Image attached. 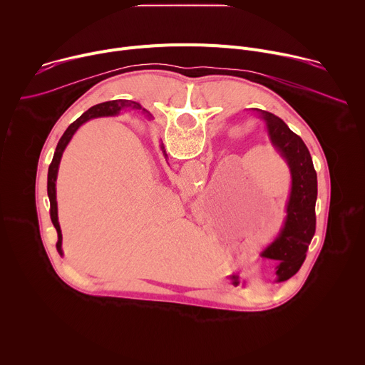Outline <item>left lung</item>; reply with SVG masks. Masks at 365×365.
I'll list each match as a JSON object with an SVG mask.
<instances>
[{
	"label": "left lung",
	"instance_id": "1",
	"mask_svg": "<svg viewBox=\"0 0 365 365\" xmlns=\"http://www.w3.org/2000/svg\"><path fill=\"white\" fill-rule=\"evenodd\" d=\"M259 114L266 120L272 143L282 153L292 172V192L284 227L279 238L263 252L266 258L279 259L276 273L279 280L284 282L299 272L315 235L318 178L303 140L277 115L267 111H259Z\"/></svg>",
	"mask_w": 365,
	"mask_h": 365
}]
</instances>
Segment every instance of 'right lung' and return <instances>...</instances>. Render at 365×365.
<instances>
[{"mask_svg": "<svg viewBox=\"0 0 365 365\" xmlns=\"http://www.w3.org/2000/svg\"><path fill=\"white\" fill-rule=\"evenodd\" d=\"M133 108H141L137 102H130L128 101H123V99H115V101H108V102H102L98 103V106H93L92 108H89L86 113H83L73 124H71L68 127V130L63 133V135L61 137L56 151L53 154V160H51L50 166H48V173H47V195H48V200H50V218L51 222H53L56 231H58V244L56 248L58 251L62 254V231L59 227V221H58V202H56V178H58V169H59V163L62 159V153L65 150V147L68 145V143L71 141L72 135L75 134V131L88 120L91 118H96V117H108V115H115L123 107H131ZM165 148V147H163ZM163 153L166 154V151L163 150Z\"/></svg>", "mask_w": 365, "mask_h": 365, "instance_id": "obj_1", "label": "right lung"}]
</instances>
